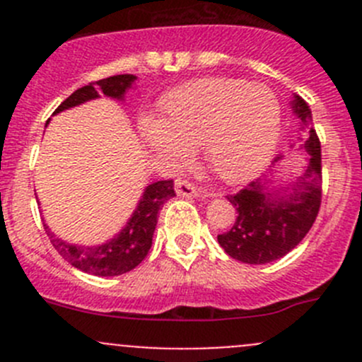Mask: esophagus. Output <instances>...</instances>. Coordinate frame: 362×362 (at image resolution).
<instances>
[{
  "instance_id": "esophagus-1",
  "label": "esophagus",
  "mask_w": 362,
  "mask_h": 362,
  "mask_svg": "<svg viewBox=\"0 0 362 362\" xmlns=\"http://www.w3.org/2000/svg\"><path fill=\"white\" fill-rule=\"evenodd\" d=\"M175 191H177V194L182 196V198H196V196L199 194V191L191 184V182L182 180V178H178V180L175 182Z\"/></svg>"
}]
</instances>
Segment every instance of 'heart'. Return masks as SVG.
Returning <instances> with one entry per match:
<instances>
[{"label":"heart","instance_id":"obj_1","mask_svg":"<svg viewBox=\"0 0 362 362\" xmlns=\"http://www.w3.org/2000/svg\"><path fill=\"white\" fill-rule=\"evenodd\" d=\"M148 147L182 159L185 145H202L206 166L238 184L266 166L280 134V105L273 90L238 78H202L177 87L160 101V120L145 117Z\"/></svg>","mask_w":362,"mask_h":362}]
</instances>
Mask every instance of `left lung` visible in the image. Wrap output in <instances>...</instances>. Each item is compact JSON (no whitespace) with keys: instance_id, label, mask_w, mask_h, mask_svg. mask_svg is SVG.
Segmentation results:
<instances>
[{"instance_id":"8db88e82","label":"left lung","mask_w":362,"mask_h":362,"mask_svg":"<svg viewBox=\"0 0 362 362\" xmlns=\"http://www.w3.org/2000/svg\"><path fill=\"white\" fill-rule=\"evenodd\" d=\"M294 112L303 122L312 119L308 105L296 96ZM306 170L282 194H269L272 180H254L228 199L236 208L231 229L217 236L226 254L247 264H266L289 254L310 231L322 202V154L315 129L305 141ZM280 159V158H279ZM276 159V160H279Z\"/></svg>"}]
</instances>
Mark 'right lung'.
<instances>
[{
	"mask_svg": "<svg viewBox=\"0 0 362 362\" xmlns=\"http://www.w3.org/2000/svg\"><path fill=\"white\" fill-rule=\"evenodd\" d=\"M134 78H136L134 75H113L108 76V78L90 82L89 86L76 89L71 96L66 98L56 108L54 113L76 107L83 101L94 100V98L100 96V93H103L105 96L120 100ZM173 196H177L175 194L173 180H159L148 185L126 228L115 238H112L110 242L100 247L69 245V243L57 238L50 231L49 226L43 224V228H45V233L54 249L80 272L90 273V275L96 276L122 275V273L136 268L144 261L145 255L148 254L152 247V235H154L156 224H158L160 206Z\"/></svg>",
	"mask_w": 362,
	"mask_h": 362,
	"instance_id": "obj_1",
	"label": "right lung"
}]
</instances>
